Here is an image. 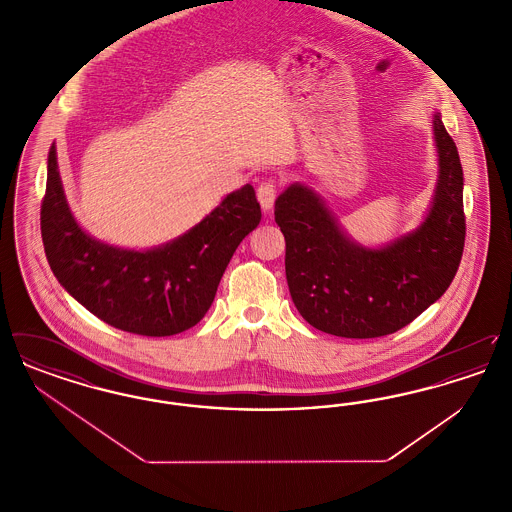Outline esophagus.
Returning a JSON list of instances; mask_svg holds the SVG:
<instances>
[{"mask_svg":"<svg viewBox=\"0 0 512 512\" xmlns=\"http://www.w3.org/2000/svg\"><path fill=\"white\" fill-rule=\"evenodd\" d=\"M257 199L261 203V209L268 213L274 205V199H276V184L272 180L263 182L259 188H257Z\"/></svg>","mask_w":512,"mask_h":512,"instance_id":"esophagus-1","label":"esophagus"}]
</instances>
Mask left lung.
I'll use <instances>...</instances> for the list:
<instances>
[{
  "instance_id": "obj_1",
  "label": "left lung",
  "mask_w": 512,
  "mask_h": 512,
  "mask_svg": "<svg viewBox=\"0 0 512 512\" xmlns=\"http://www.w3.org/2000/svg\"><path fill=\"white\" fill-rule=\"evenodd\" d=\"M439 176L424 222L380 249L355 244L320 195L292 184L274 219L286 238V278L299 315L340 338L388 336L449 288L463 257V167L441 115H434Z\"/></svg>"
}]
</instances>
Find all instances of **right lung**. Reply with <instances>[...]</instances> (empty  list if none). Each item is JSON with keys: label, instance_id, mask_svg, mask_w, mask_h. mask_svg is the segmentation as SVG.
Listing matches in <instances>:
<instances>
[{"label": "right lung", "instance_id": "right-lung-1", "mask_svg": "<svg viewBox=\"0 0 512 512\" xmlns=\"http://www.w3.org/2000/svg\"><path fill=\"white\" fill-rule=\"evenodd\" d=\"M261 207L253 186L226 195L184 236L147 251L121 249L88 236L69 209L55 144L40 211L42 240L59 284L99 320L140 336H174L209 311L220 278Z\"/></svg>", "mask_w": 512, "mask_h": 512}]
</instances>
